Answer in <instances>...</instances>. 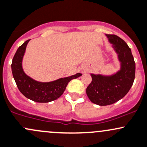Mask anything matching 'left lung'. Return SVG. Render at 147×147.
Segmentation results:
<instances>
[{"mask_svg": "<svg viewBox=\"0 0 147 147\" xmlns=\"http://www.w3.org/2000/svg\"><path fill=\"white\" fill-rule=\"evenodd\" d=\"M106 36L118 53L121 68L111 76L91 74L92 82L86 92L89 100L98 106L113 104L123 98L132 87L135 77V63L125 41L115 34Z\"/></svg>", "mask_w": 147, "mask_h": 147, "instance_id": "1", "label": "left lung"}]
</instances>
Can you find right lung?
I'll use <instances>...</instances> for the list:
<instances>
[{
    "label": "right lung",
    "instance_id": "obj_1",
    "mask_svg": "<svg viewBox=\"0 0 147 147\" xmlns=\"http://www.w3.org/2000/svg\"><path fill=\"white\" fill-rule=\"evenodd\" d=\"M29 40L20 46L12 59L11 68L14 80L17 86L25 97L38 103H48L57 99L63 94L69 82L72 79L80 77L82 74L77 73L67 78H61L50 82H40L27 76L23 71L22 61Z\"/></svg>",
    "mask_w": 147,
    "mask_h": 147
}]
</instances>
